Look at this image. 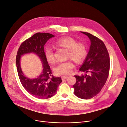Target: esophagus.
I'll return each instance as SVG.
<instances>
[{"instance_id": "1", "label": "esophagus", "mask_w": 127, "mask_h": 127, "mask_svg": "<svg viewBox=\"0 0 127 127\" xmlns=\"http://www.w3.org/2000/svg\"><path fill=\"white\" fill-rule=\"evenodd\" d=\"M67 78H68L67 76H62L61 77V78L62 80H65V79H66Z\"/></svg>"}]
</instances>
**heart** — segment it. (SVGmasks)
Masks as SVG:
<instances>
[{
    "mask_svg": "<svg viewBox=\"0 0 127 127\" xmlns=\"http://www.w3.org/2000/svg\"><path fill=\"white\" fill-rule=\"evenodd\" d=\"M58 46L63 47L68 50L67 57L70 58L76 63H80L85 59L87 56L88 51L86 44L82 42H77L74 38L66 36L59 39L56 42ZM45 58L47 61L53 63L55 61L54 52L51 47H47L44 51ZM74 67V64L71 61L59 63L54 70L55 73L59 75L69 74Z\"/></svg>",
    "mask_w": 127,
    "mask_h": 127,
    "instance_id": "1",
    "label": "heart"
}]
</instances>
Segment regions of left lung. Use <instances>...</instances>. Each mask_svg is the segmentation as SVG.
Returning <instances> with one entry per match:
<instances>
[{"instance_id":"obj_1","label":"left lung","mask_w":127,"mask_h":127,"mask_svg":"<svg viewBox=\"0 0 127 127\" xmlns=\"http://www.w3.org/2000/svg\"><path fill=\"white\" fill-rule=\"evenodd\" d=\"M90 40L89 52L79 70L85 75H75L74 94L82 99H89L96 96L105 84L110 67V60L104 42L89 32H81Z\"/></svg>"}]
</instances>
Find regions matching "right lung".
I'll use <instances>...</instances> for the list:
<instances>
[{
  "label": "right lung",
  "mask_w": 127,
  "mask_h": 127,
  "mask_svg": "<svg viewBox=\"0 0 127 127\" xmlns=\"http://www.w3.org/2000/svg\"><path fill=\"white\" fill-rule=\"evenodd\" d=\"M54 36L47 32H37L22 43L16 55V68L21 84L32 95L38 98L47 99L54 95L59 85L62 81L60 77H56L52 75V70L44 54V46L50 38ZM30 53L37 54L43 65V71L40 75L34 79L25 77L20 65L21 56Z\"/></svg>",
  "instance_id": "obj_1"
}]
</instances>
